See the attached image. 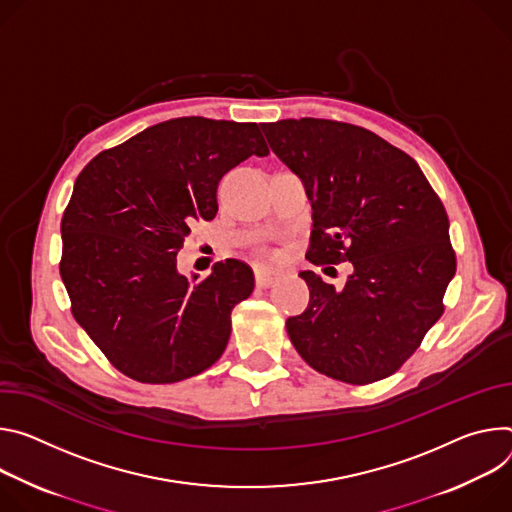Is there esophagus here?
Wrapping results in <instances>:
<instances>
[{
	"label": "esophagus",
	"mask_w": 512,
	"mask_h": 512,
	"mask_svg": "<svg viewBox=\"0 0 512 512\" xmlns=\"http://www.w3.org/2000/svg\"><path fill=\"white\" fill-rule=\"evenodd\" d=\"M278 276H280V272H278V270H274V268H270V266H256V268H254L256 285H258V287H262V289L270 287L272 282H274Z\"/></svg>",
	"instance_id": "obj_1"
}]
</instances>
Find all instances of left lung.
<instances>
[{
    "label": "left lung",
    "mask_w": 512,
    "mask_h": 512,
    "mask_svg": "<svg viewBox=\"0 0 512 512\" xmlns=\"http://www.w3.org/2000/svg\"><path fill=\"white\" fill-rule=\"evenodd\" d=\"M260 128L305 183L313 207L307 260L354 264L342 291L313 270L299 274L311 299L287 319L295 350L348 384L394 374L443 315L456 274L441 199L409 154L366 128L317 118Z\"/></svg>",
    "instance_id": "obj_1"
}]
</instances>
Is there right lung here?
Instances as JSON below:
<instances>
[{
	"instance_id": "right-lung-1",
	"label": "right lung",
	"mask_w": 512,
	"mask_h": 512,
	"mask_svg": "<svg viewBox=\"0 0 512 512\" xmlns=\"http://www.w3.org/2000/svg\"><path fill=\"white\" fill-rule=\"evenodd\" d=\"M252 154H268L260 126L191 116L81 170L61 221V278L73 317L122 374L170 384L223 354L252 268L227 258L197 282L177 270V254L195 221L215 217L221 177Z\"/></svg>"
}]
</instances>
